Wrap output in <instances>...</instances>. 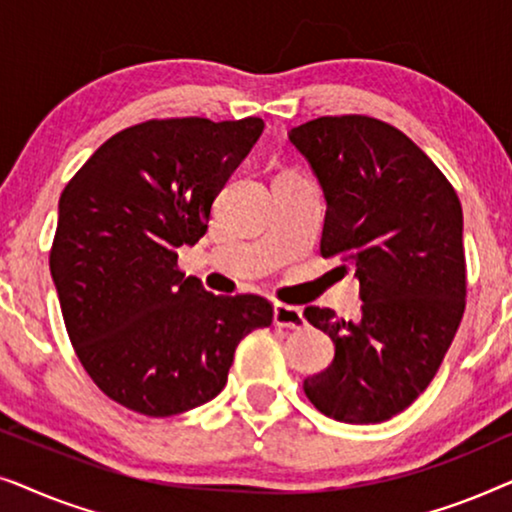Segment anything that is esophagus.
<instances>
[{
	"label": "esophagus",
	"instance_id": "1",
	"mask_svg": "<svg viewBox=\"0 0 512 512\" xmlns=\"http://www.w3.org/2000/svg\"><path fill=\"white\" fill-rule=\"evenodd\" d=\"M275 324L279 328H303L305 326V317L300 307L293 305H275Z\"/></svg>",
	"mask_w": 512,
	"mask_h": 512
}]
</instances>
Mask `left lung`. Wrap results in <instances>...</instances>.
I'll use <instances>...</instances> for the list:
<instances>
[{"instance_id":"1","label":"left lung","mask_w":512,"mask_h":512,"mask_svg":"<svg viewBox=\"0 0 512 512\" xmlns=\"http://www.w3.org/2000/svg\"><path fill=\"white\" fill-rule=\"evenodd\" d=\"M289 139L326 198L321 256L356 268L363 300L356 321L307 307L335 356L303 389L338 422H387L429 387L464 317L461 202L433 160L377 118L321 116Z\"/></svg>"}]
</instances>
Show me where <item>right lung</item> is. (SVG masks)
<instances>
[{"mask_svg": "<svg viewBox=\"0 0 512 512\" xmlns=\"http://www.w3.org/2000/svg\"><path fill=\"white\" fill-rule=\"evenodd\" d=\"M261 118H165L107 139L65 186L51 275L76 356L111 401L172 417L226 387L244 335L272 324L261 296H214L177 268Z\"/></svg>", "mask_w": 512, "mask_h": 512, "instance_id": "right-lung-1", "label": "right lung"}]
</instances>
